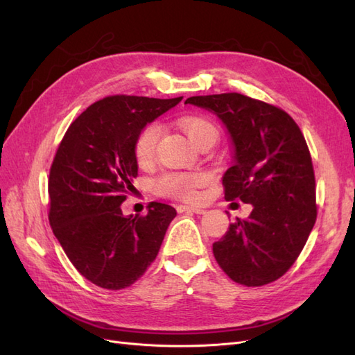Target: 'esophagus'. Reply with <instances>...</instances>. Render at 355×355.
Listing matches in <instances>:
<instances>
[{"label": "esophagus", "mask_w": 355, "mask_h": 355, "mask_svg": "<svg viewBox=\"0 0 355 355\" xmlns=\"http://www.w3.org/2000/svg\"><path fill=\"white\" fill-rule=\"evenodd\" d=\"M179 213H196V214H204L206 210L198 209V207H189V206H179L178 207Z\"/></svg>", "instance_id": "1"}]
</instances>
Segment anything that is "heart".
Listing matches in <instances>:
<instances>
[{"label": "heart", "mask_w": 355, "mask_h": 355, "mask_svg": "<svg viewBox=\"0 0 355 355\" xmlns=\"http://www.w3.org/2000/svg\"><path fill=\"white\" fill-rule=\"evenodd\" d=\"M182 130H184L188 137L192 141V144H198L201 139L206 137H218L216 128L213 127L207 120L198 116H184L179 121ZM161 133L159 124H149L146 125L141 135L137 136V141L135 145V154L136 158L141 164L151 161L155 148L158 144ZM206 182V176L201 173L194 175H178V173H168L163 178H159L157 182V188L161 194L168 197H176L182 200H192L196 198V189Z\"/></svg>", "instance_id": "1"}]
</instances>
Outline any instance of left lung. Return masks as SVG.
Wrapping results in <instances>:
<instances>
[{
  "label": "left lung",
  "instance_id": "1",
  "mask_svg": "<svg viewBox=\"0 0 355 355\" xmlns=\"http://www.w3.org/2000/svg\"><path fill=\"white\" fill-rule=\"evenodd\" d=\"M185 103L216 115L232 148L225 198L252 204L231 223L213 254L235 283L263 286L295 263L317 219L315 178L305 137L293 118L240 93L194 96Z\"/></svg>",
  "mask_w": 355,
  "mask_h": 355
}]
</instances>
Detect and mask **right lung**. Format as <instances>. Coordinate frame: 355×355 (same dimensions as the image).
Masks as SVG:
<instances>
[{"mask_svg": "<svg viewBox=\"0 0 355 355\" xmlns=\"http://www.w3.org/2000/svg\"><path fill=\"white\" fill-rule=\"evenodd\" d=\"M182 101L111 96L89 106L63 136L50 168V225L78 272L120 290L154 262L176 210L151 202L145 216H124L135 189L137 136Z\"/></svg>", "mask_w": 355, "mask_h": 355, "instance_id": "right-lung-1", "label": "right lung"}]
</instances>
